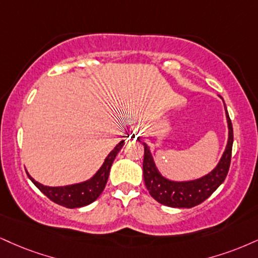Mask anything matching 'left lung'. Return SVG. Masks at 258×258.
<instances>
[{
    "label": "left lung",
    "instance_id": "left-lung-1",
    "mask_svg": "<svg viewBox=\"0 0 258 258\" xmlns=\"http://www.w3.org/2000/svg\"><path fill=\"white\" fill-rule=\"evenodd\" d=\"M226 116L228 122L227 147L216 168L201 179L176 182L163 178L155 166L149 147L143 143L144 144L143 174H144L145 186L154 200L163 206L172 208L196 207L212 196L213 192L225 181L231 166L232 145H233V127L227 110H226Z\"/></svg>",
    "mask_w": 258,
    "mask_h": 258
}]
</instances>
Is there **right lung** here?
<instances>
[{
    "label": "right lung",
    "mask_w": 258,
    "mask_h": 258,
    "mask_svg": "<svg viewBox=\"0 0 258 258\" xmlns=\"http://www.w3.org/2000/svg\"><path fill=\"white\" fill-rule=\"evenodd\" d=\"M123 147V141L120 142L119 144L114 148V150L108 155L105 159L104 163L99 170L88 181L80 182V184H74L70 186H61V187H50V186H44L39 182H37L35 179H31V181L39 188L43 194L45 195L49 200L58 204V206L66 207V208H80L85 207L88 204L97 200L102 191L104 190L105 184H107L108 176H109V170L113 161L115 160L116 155Z\"/></svg>",
    "instance_id": "obj_1"
}]
</instances>
